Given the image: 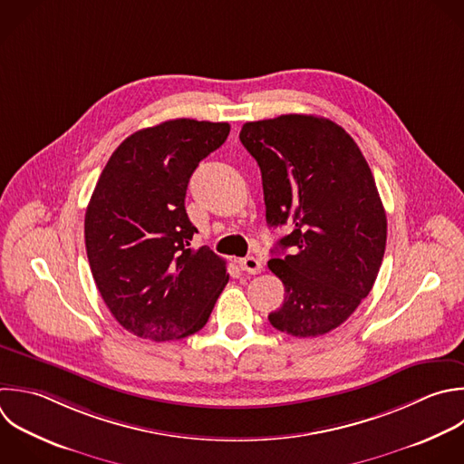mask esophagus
Masks as SVG:
<instances>
[{"mask_svg": "<svg viewBox=\"0 0 464 464\" xmlns=\"http://www.w3.org/2000/svg\"><path fill=\"white\" fill-rule=\"evenodd\" d=\"M237 263L241 270H245L246 274H259L263 270V265L257 257H245V259H239Z\"/></svg>", "mask_w": 464, "mask_h": 464, "instance_id": "esophagus-1", "label": "esophagus"}]
</instances>
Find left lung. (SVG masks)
<instances>
[{
    "instance_id": "8db88e82",
    "label": "left lung",
    "mask_w": 464,
    "mask_h": 464,
    "mask_svg": "<svg viewBox=\"0 0 464 464\" xmlns=\"http://www.w3.org/2000/svg\"><path fill=\"white\" fill-rule=\"evenodd\" d=\"M239 140L261 169L266 223L294 228L268 261L286 294L268 321L295 337L324 335L370 294L382 263L386 214L372 170L326 118L250 121Z\"/></svg>"
}]
</instances>
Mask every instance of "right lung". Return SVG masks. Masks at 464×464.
Wrapping results in <instances>:
<instances>
[{
	"label": "right lung",
	"mask_w": 464,
	"mask_h": 464,
	"mask_svg": "<svg viewBox=\"0 0 464 464\" xmlns=\"http://www.w3.org/2000/svg\"><path fill=\"white\" fill-rule=\"evenodd\" d=\"M228 132V123L187 118L138 130L96 183L85 214L87 257L111 314L138 337L196 334L228 283L225 259L192 248L198 228L185 210L192 172Z\"/></svg>",
	"instance_id": "obj_1"
}]
</instances>
